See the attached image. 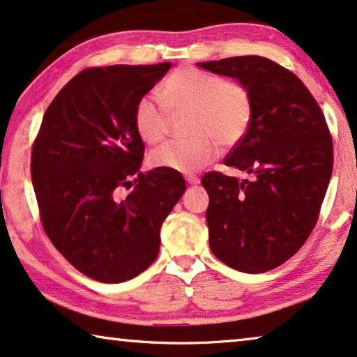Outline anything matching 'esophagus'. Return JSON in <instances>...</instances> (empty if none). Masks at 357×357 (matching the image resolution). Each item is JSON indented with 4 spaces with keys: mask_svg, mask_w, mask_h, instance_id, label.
I'll return each mask as SVG.
<instances>
[{
    "mask_svg": "<svg viewBox=\"0 0 357 357\" xmlns=\"http://www.w3.org/2000/svg\"><path fill=\"white\" fill-rule=\"evenodd\" d=\"M184 179H185V183H188V184H192V185H195V184H199V183H200V178H199V176H195V174H185Z\"/></svg>",
    "mask_w": 357,
    "mask_h": 357,
    "instance_id": "obj_1",
    "label": "esophagus"
}]
</instances>
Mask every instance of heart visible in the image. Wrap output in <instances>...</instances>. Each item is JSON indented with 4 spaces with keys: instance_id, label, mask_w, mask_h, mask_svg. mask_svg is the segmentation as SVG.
<instances>
[{
    "instance_id": "1",
    "label": "heart",
    "mask_w": 357,
    "mask_h": 357,
    "mask_svg": "<svg viewBox=\"0 0 357 357\" xmlns=\"http://www.w3.org/2000/svg\"><path fill=\"white\" fill-rule=\"evenodd\" d=\"M163 100L142 96L135 107L137 135L147 144L167 137L172 114L194 112L192 141H172L149 157L153 168L178 173H195L221 153V146L232 147L245 137L253 119V98L245 83L234 78L183 67L169 73L158 88Z\"/></svg>"
}]
</instances>
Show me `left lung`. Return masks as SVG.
<instances>
[{
	"instance_id": "1",
	"label": "left lung",
	"mask_w": 357,
	"mask_h": 357,
	"mask_svg": "<svg viewBox=\"0 0 357 357\" xmlns=\"http://www.w3.org/2000/svg\"><path fill=\"white\" fill-rule=\"evenodd\" d=\"M245 83L253 119L225 163L253 179L210 172L206 222L215 257L241 273L278 268L314 229L333 168L326 116L300 78L261 56L197 62Z\"/></svg>"
}]
</instances>
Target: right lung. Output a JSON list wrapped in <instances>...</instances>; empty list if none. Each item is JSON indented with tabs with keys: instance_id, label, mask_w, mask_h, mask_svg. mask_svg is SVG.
<instances>
[{
	"instance_id": "1",
	"label": "right lung",
	"mask_w": 357,
	"mask_h": 357,
	"mask_svg": "<svg viewBox=\"0 0 357 357\" xmlns=\"http://www.w3.org/2000/svg\"><path fill=\"white\" fill-rule=\"evenodd\" d=\"M169 67L84 68L52 99L33 142L43 229L73 268L98 282H126L155 261L160 227L185 190L178 172H139L144 142L135 107ZM131 185L125 199L116 197Z\"/></svg>"
}]
</instances>
